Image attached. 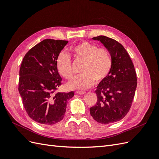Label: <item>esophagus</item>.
<instances>
[{
	"label": "esophagus",
	"mask_w": 159,
	"mask_h": 159,
	"mask_svg": "<svg viewBox=\"0 0 159 159\" xmlns=\"http://www.w3.org/2000/svg\"><path fill=\"white\" fill-rule=\"evenodd\" d=\"M75 93V94H78V95H82V94H84L85 93V91H76Z\"/></svg>",
	"instance_id": "obj_1"
}]
</instances>
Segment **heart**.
Masks as SVG:
<instances>
[{
  "label": "heart",
  "instance_id": "b5f03b06",
  "mask_svg": "<svg viewBox=\"0 0 159 159\" xmlns=\"http://www.w3.org/2000/svg\"><path fill=\"white\" fill-rule=\"evenodd\" d=\"M77 61L83 62L81 75L71 81L67 87L70 89H85L102 82L110 74L113 66L111 54L105 48H99L92 43L84 41L71 48ZM56 68L64 78L70 80L74 75L71 57L65 52H60L56 60Z\"/></svg>",
  "mask_w": 159,
  "mask_h": 159
}]
</instances>
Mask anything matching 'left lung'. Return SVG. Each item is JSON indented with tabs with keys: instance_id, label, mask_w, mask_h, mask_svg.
Wrapping results in <instances>:
<instances>
[{
	"instance_id": "obj_1",
	"label": "left lung",
	"mask_w": 159,
	"mask_h": 159,
	"mask_svg": "<svg viewBox=\"0 0 159 159\" xmlns=\"http://www.w3.org/2000/svg\"><path fill=\"white\" fill-rule=\"evenodd\" d=\"M93 39L99 40L109 50L113 66L107 78L98 85V101L89 109L90 114L99 123H112L125 117L131 109L137 85L136 71L127 50L119 42L105 36Z\"/></svg>"
}]
</instances>
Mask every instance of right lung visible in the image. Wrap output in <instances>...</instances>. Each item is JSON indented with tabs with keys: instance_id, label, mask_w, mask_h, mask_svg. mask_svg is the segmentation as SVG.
Segmentation results:
<instances>
[{
	"instance_id": "obj_1",
	"label": "right lung",
	"mask_w": 159,
	"mask_h": 159,
	"mask_svg": "<svg viewBox=\"0 0 159 159\" xmlns=\"http://www.w3.org/2000/svg\"><path fill=\"white\" fill-rule=\"evenodd\" d=\"M68 40L45 39L25 56L19 71L18 91L27 114L42 125L63 119L67 102L74 95L57 92L62 79L56 68V57Z\"/></svg>"
}]
</instances>
